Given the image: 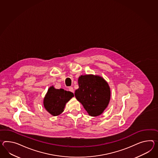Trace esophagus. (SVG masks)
Returning <instances> with one entry per match:
<instances>
[{
	"label": "esophagus",
	"mask_w": 158,
	"mask_h": 158,
	"mask_svg": "<svg viewBox=\"0 0 158 158\" xmlns=\"http://www.w3.org/2000/svg\"><path fill=\"white\" fill-rule=\"evenodd\" d=\"M69 91L70 92L73 93H74V90H73V87H69Z\"/></svg>",
	"instance_id": "1"
}]
</instances>
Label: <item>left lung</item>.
<instances>
[{
  "label": "left lung",
  "instance_id": "left-lung-1",
  "mask_svg": "<svg viewBox=\"0 0 158 158\" xmlns=\"http://www.w3.org/2000/svg\"><path fill=\"white\" fill-rule=\"evenodd\" d=\"M79 89L75 96L89 115H100L110 100V89L107 81L99 76L81 75L78 79Z\"/></svg>",
  "mask_w": 158,
  "mask_h": 158
}]
</instances>
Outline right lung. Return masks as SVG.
<instances>
[{
  "instance_id": "obj_1",
  "label": "right lung",
  "mask_w": 158,
  "mask_h": 158,
  "mask_svg": "<svg viewBox=\"0 0 158 158\" xmlns=\"http://www.w3.org/2000/svg\"><path fill=\"white\" fill-rule=\"evenodd\" d=\"M73 96V94L63 89L50 87L44 99L43 104L47 111L52 115L58 116L64 111L65 103Z\"/></svg>"
}]
</instances>
